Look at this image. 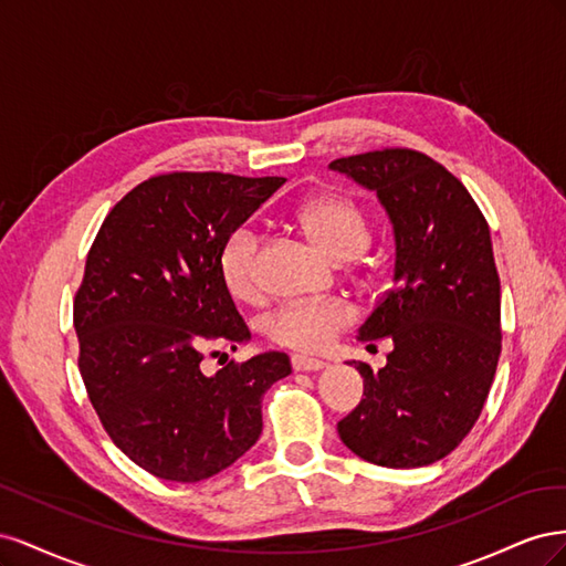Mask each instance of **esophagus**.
<instances>
[{
    "mask_svg": "<svg viewBox=\"0 0 566 566\" xmlns=\"http://www.w3.org/2000/svg\"><path fill=\"white\" fill-rule=\"evenodd\" d=\"M290 364H293L295 370H321L328 364L323 361V358H314V356H304V354H295L290 358Z\"/></svg>",
    "mask_w": 566,
    "mask_h": 566,
    "instance_id": "34e87169",
    "label": "esophagus"
}]
</instances>
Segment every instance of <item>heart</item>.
I'll use <instances>...</instances> for the list:
<instances>
[{"instance_id":"heart-1","label":"heart","mask_w":566,"mask_h":566,"mask_svg":"<svg viewBox=\"0 0 566 566\" xmlns=\"http://www.w3.org/2000/svg\"><path fill=\"white\" fill-rule=\"evenodd\" d=\"M295 221L312 243L335 262L354 260L370 243V221L358 202L342 193H318L295 210ZM256 252L260 233L252 227H238L221 245L219 273L227 290L238 300L256 295ZM356 321L352 302L342 297L293 300L273 310L266 321V335L281 347L316 352Z\"/></svg>"}]
</instances>
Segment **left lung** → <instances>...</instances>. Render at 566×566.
<instances>
[{
  "mask_svg": "<svg viewBox=\"0 0 566 566\" xmlns=\"http://www.w3.org/2000/svg\"><path fill=\"white\" fill-rule=\"evenodd\" d=\"M373 188L394 224V287L361 325L368 347L389 337L387 366L354 364L364 399L337 422L345 447L373 465L422 468L470 434L501 356V279L489 224L441 163L413 148L337 158Z\"/></svg>",
  "mask_w": 566,
  "mask_h": 566,
  "instance_id": "obj_1",
  "label": "left lung"
}]
</instances>
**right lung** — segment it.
<instances>
[{
    "label": "right lung",
    "mask_w": 566,
    "mask_h": 566,
    "mask_svg": "<svg viewBox=\"0 0 566 566\" xmlns=\"http://www.w3.org/2000/svg\"><path fill=\"white\" fill-rule=\"evenodd\" d=\"M283 181L150 177L115 205L90 248L73 304L77 366L115 447L153 476L193 484L233 465L262 434L264 391L290 375L283 352L214 375L200 368L250 337L219 252Z\"/></svg>",
    "instance_id": "1"
}]
</instances>
